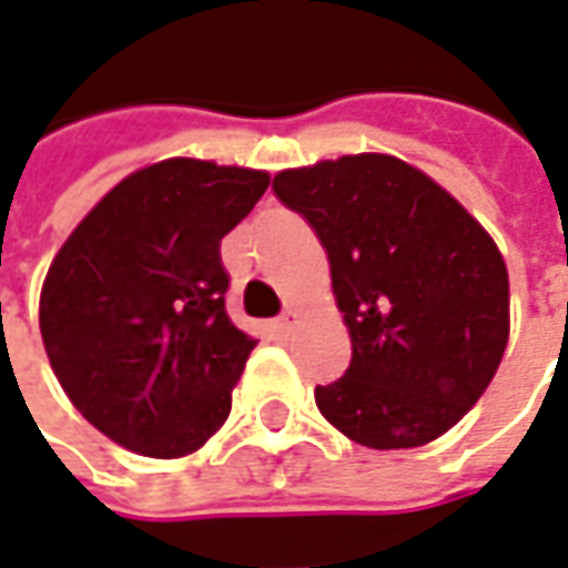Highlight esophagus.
Listing matches in <instances>:
<instances>
[{"label": "esophagus", "mask_w": 568, "mask_h": 568, "mask_svg": "<svg viewBox=\"0 0 568 568\" xmlns=\"http://www.w3.org/2000/svg\"><path fill=\"white\" fill-rule=\"evenodd\" d=\"M298 307H288V311H285L283 316H280V320H276V323H273V329H276V335H288L292 333V326H295V320H298Z\"/></svg>", "instance_id": "1"}]
</instances>
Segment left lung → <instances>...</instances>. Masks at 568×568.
<instances>
[{"mask_svg": "<svg viewBox=\"0 0 568 568\" xmlns=\"http://www.w3.org/2000/svg\"><path fill=\"white\" fill-rule=\"evenodd\" d=\"M273 192L323 242L351 333L345 376L316 385L320 414L373 450L429 445L457 426L510 338V280L495 239L392 154L283 171Z\"/></svg>", "mask_w": 568, "mask_h": 568, "instance_id": "1", "label": "left lung"}]
</instances>
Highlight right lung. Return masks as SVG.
<instances>
[{
	"instance_id": "1",
	"label": "right lung",
	"mask_w": 568,
	"mask_h": 568,
	"mask_svg": "<svg viewBox=\"0 0 568 568\" xmlns=\"http://www.w3.org/2000/svg\"><path fill=\"white\" fill-rule=\"evenodd\" d=\"M270 173L171 158L92 207L45 273L40 333L64 395L145 457H186L226 423L257 345L226 316L220 239Z\"/></svg>"
}]
</instances>
